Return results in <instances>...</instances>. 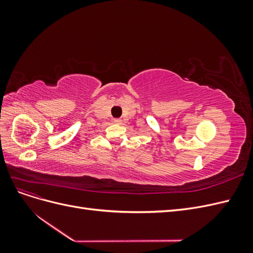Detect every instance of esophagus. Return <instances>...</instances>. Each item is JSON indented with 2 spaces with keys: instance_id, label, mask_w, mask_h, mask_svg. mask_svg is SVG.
<instances>
[{
  "instance_id": "1",
  "label": "esophagus",
  "mask_w": 253,
  "mask_h": 253,
  "mask_svg": "<svg viewBox=\"0 0 253 253\" xmlns=\"http://www.w3.org/2000/svg\"><path fill=\"white\" fill-rule=\"evenodd\" d=\"M121 119H119V118H117V119H114V122H116V124H121Z\"/></svg>"
}]
</instances>
